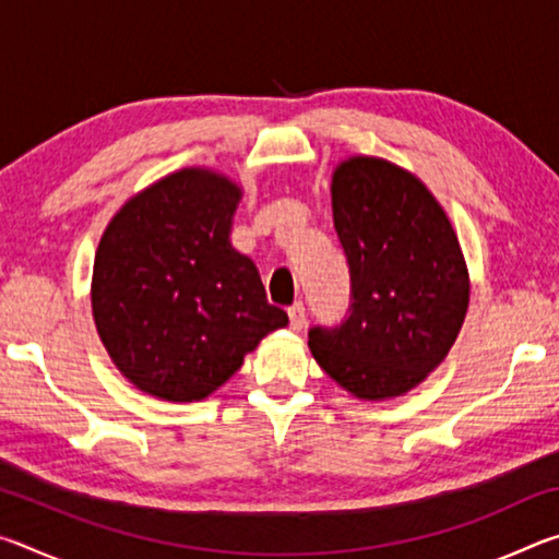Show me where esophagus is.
Listing matches in <instances>:
<instances>
[{
  "label": "esophagus",
  "mask_w": 559,
  "mask_h": 559,
  "mask_svg": "<svg viewBox=\"0 0 559 559\" xmlns=\"http://www.w3.org/2000/svg\"><path fill=\"white\" fill-rule=\"evenodd\" d=\"M288 320H290V330H302V325H306V306L302 302H293V306L288 308Z\"/></svg>",
  "instance_id": "obj_1"
}]
</instances>
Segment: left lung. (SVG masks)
Returning a JSON list of instances; mask_svg holds the SVG:
<instances>
[{
  "mask_svg": "<svg viewBox=\"0 0 559 559\" xmlns=\"http://www.w3.org/2000/svg\"><path fill=\"white\" fill-rule=\"evenodd\" d=\"M330 197L353 302L343 325L310 330L308 347L357 400H394L456 343L471 298L466 259L437 197L390 159L337 163Z\"/></svg>",
  "mask_w": 559,
  "mask_h": 559,
  "instance_id": "8db88e82",
  "label": "left lung"
}]
</instances>
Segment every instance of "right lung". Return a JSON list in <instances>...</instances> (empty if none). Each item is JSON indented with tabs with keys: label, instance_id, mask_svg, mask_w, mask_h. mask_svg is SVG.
Masks as SVG:
<instances>
[{
	"label": "right lung",
	"instance_id": "obj_1",
	"mask_svg": "<svg viewBox=\"0 0 559 559\" xmlns=\"http://www.w3.org/2000/svg\"><path fill=\"white\" fill-rule=\"evenodd\" d=\"M241 185L212 167L165 175L112 214L91 308L112 365L140 392L200 402L269 333L288 325L257 263L231 246Z\"/></svg>",
	"mask_w": 559,
	"mask_h": 559
}]
</instances>
